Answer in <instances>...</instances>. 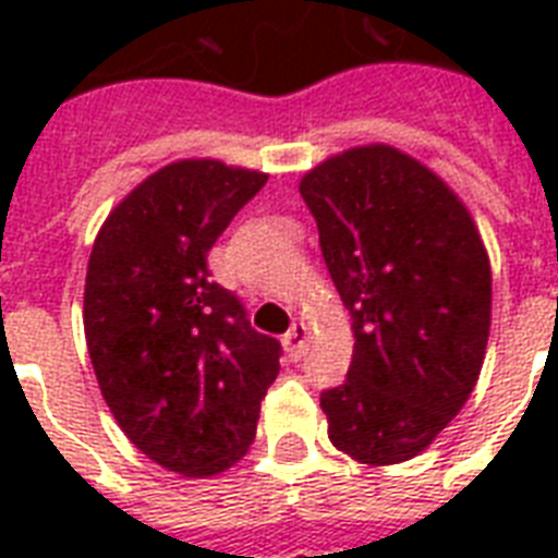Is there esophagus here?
I'll use <instances>...</instances> for the list:
<instances>
[{"label": "esophagus", "mask_w": 558, "mask_h": 558, "mask_svg": "<svg viewBox=\"0 0 558 558\" xmlns=\"http://www.w3.org/2000/svg\"><path fill=\"white\" fill-rule=\"evenodd\" d=\"M306 339H310V327L306 324H292V330L283 336V348H287L289 359H301L306 348Z\"/></svg>", "instance_id": "34e87169"}]
</instances>
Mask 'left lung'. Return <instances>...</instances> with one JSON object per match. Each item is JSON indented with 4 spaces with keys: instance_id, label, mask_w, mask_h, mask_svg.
<instances>
[{
    "instance_id": "obj_1",
    "label": "left lung",
    "mask_w": 558,
    "mask_h": 558,
    "mask_svg": "<svg viewBox=\"0 0 558 558\" xmlns=\"http://www.w3.org/2000/svg\"><path fill=\"white\" fill-rule=\"evenodd\" d=\"M298 191L356 339L344 385L322 393L327 434L367 466L416 458L484 367L493 271L475 219L434 170L390 144L330 156Z\"/></svg>"
}]
</instances>
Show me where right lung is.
<instances>
[{"label": "right lung", "instance_id": "right-lung-1", "mask_svg": "<svg viewBox=\"0 0 558 558\" xmlns=\"http://www.w3.org/2000/svg\"><path fill=\"white\" fill-rule=\"evenodd\" d=\"M266 179L217 159L165 165L92 245L83 330L100 393L135 449L185 477L243 458L280 371L278 339L208 271L210 245Z\"/></svg>", "mask_w": 558, "mask_h": 558}]
</instances>
